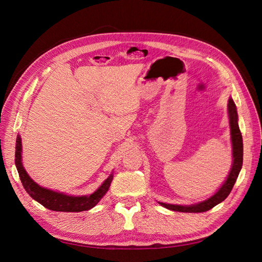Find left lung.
<instances>
[{
    "mask_svg": "<svg viewBox=\"0 0 262 262\" xmlns=\"http://www.w3.org/2000/svg\"><path fill=\"white\" fill-rule=\"evenodd\" d=\"M227 114L229 121V129H231V142H232V166L229 169L228 175L221 187L208 199L193 204H171L160 202L162 207L177 212L186 213H200L209 211L215 207L219 203L223 202L228 194L231 193L235 185L236 179L238 177L242 166H243V137L238 125V115H237V108L232 97L228 98Z\"/></svg>",
    "mask_w": 262,
    "mask_h": 262,
    "instance_id": "8db88e82",
    "label": "left lung"
}]
</instances>
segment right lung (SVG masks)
<instances>
[{"mask_svg": "<svg viewBox=\"0 0 262 262\" xmlns=\"http://www.w3.org/2000/svg\"><path fill=\"white\" fill-rule=\"evenodd\" d=\"M15 165L18 171L21 184L27 193L37 202L43 205L45 208L58 211V212H82L89 211L96 205L104 195L107 193L110 184L114 179V171L110 173L107 179L91 194L74 195L64 192L54 191L52 189L39 186L37 182L31 179L23 164V145L21 138L17 136L16 147H15Z\"/></svg>", "mask_w": 262, "mask_h": 262, "instance_id": "obj_1", "label": "right lung"}]
</instances>
